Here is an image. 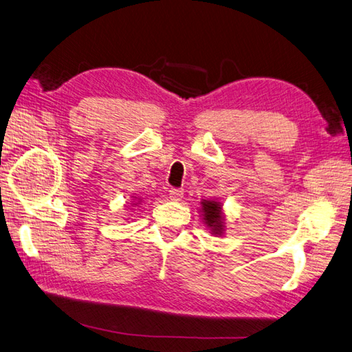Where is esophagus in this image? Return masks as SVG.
Wrapping results in <instances>:
<instances>
[{
  "label": "esophagus",
  "mask_w": 352,
  "mask_h": 352,
  "mask_svg": "<svg viewBox=\"0 0 352 352\" xmlns=\"http://www.w3.org/2000/svg\"><path fill=\"white\" fill-rule=\"evenodd\" d=\"M168 194H170V198H172L173 201H180V199H182V197H184V189L182 188H172L168 191Z\"/></svg>",
  "instance_id": "34e87169"
}]
</instances>
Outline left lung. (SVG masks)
<instances>
[{"mask_svg": "<svg viewBox=\"0 0 352 352\" xmlns=\"http://www.w3.org/2000/svg\"><path fill=\"white\" fill-rule=\"evenodd\" d=\"M203 204V212H204V219L206 223L212 228L213 232L221 234L223 230V222H222V213H221V204L216 201H204Z\"/></svg>", "mask_w": 352, "mask_h": 352, "instance_id": "left-lung-1", "label": "left lung"}]
</instances>
